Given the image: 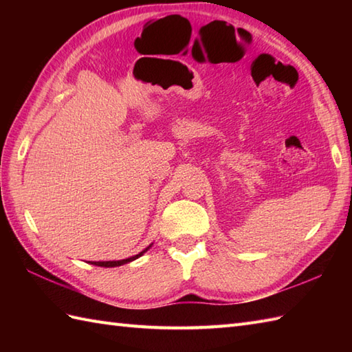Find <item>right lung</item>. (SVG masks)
Masks as SVG:
<instances>
[{
  "label": "right lung",
  "mask_w": 352,
  "mask_h": 352,
  "mask_svg": "<svg viewBox=\"0 0 352 352\" xmlns=\"http://www.w3.org/2000/svg\"><path fill=\"white\" fill-rule=\"evenodd\" d=\"M151 245H153V243H151ZM151 245H149L148 248H145V250L142 251V252L136 254V256L129 257V258H124V260H113V261H89V263H91V265H95V266H101V267H115V266H121V265H125V263H130V261L139 258L140 256H144V254H145L149 248H151Z\"/></svg>",
  "instance_id": "obj_1"
}]
</instances>
